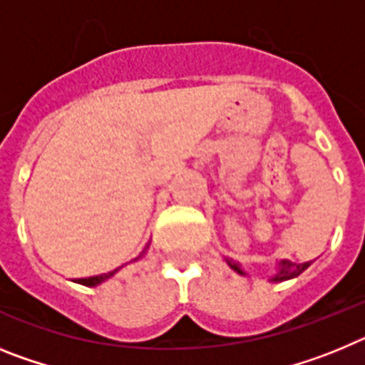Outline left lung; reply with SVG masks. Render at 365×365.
Returning a JSON list of instances; mask_svg holds the SVG:
<instances>
[{
	"mask_svg": "<svg viewBox=\"0 0 365 365\" xmlns=\"http://www.w3.org/2000/svg\"><path fill=\"white\" fill-rule=\"evenodd\" d=\"M228 267H230L232 270H235L237 274H241V276H245V272L241 270V265L240 263H235L234 259H227ZM311 265V261H307V263H292V261H279L278 263V274L274 276L270 282H285V279H292L296 278V276H299V274L303 272V270L307 269V267Z\"/></svg>",
	"mask_w": 365,
	"mask_h": 365,
	"instance_id": "obj_1",
	"label": "left lung"
}]
</instances>
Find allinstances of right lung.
Wrapping results in <instances>:
<instances>
[{
    "label": "right lung",
    "mask_w": 365,
    "mask_h": 365,
    "mask_svg": "<svg viewBox=\"0 0 365 365\" xmlns=\"http://www.w3.org/2000/svg\"><path fill=\"white\" fill-rule=\"evenodd\" d=\"M146 252V250H143V254ZM143 254H140V256H143ZM138 256V257H140ZM137 257V259H138ZM118 272V269H115V270H111V272H108V274H100V276H91V278H82V279H78V282L76 283H80V285H86V287H96V285H100V283L102 282H106V279H109L113 276V274H117Z\"/></svg>",
    "instance_id": "obj_1"
}]
</instances>
